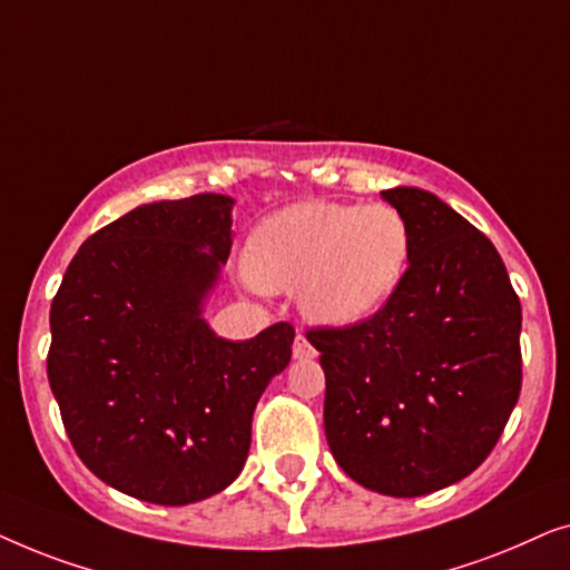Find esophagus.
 Listing matches in <instances>:
<instances>
[{
  "label": "esophagus",
  "instance_id": "obj_1",
  "mask_svg": "<svg viewBox=\"0 0 570 570\" xmlns=\"http://www.w3.org/2000/svg\"><path fill=\"white\" fill-rule=\"evenodd\" d=\"M314 355H316L314 345H311V342L303 337V334H298V337H295V342H293V357H295V361H308V357H314Z\"/></svg>",
  "mask_w": 570,
  "mask_h": 570
}]
</instances>
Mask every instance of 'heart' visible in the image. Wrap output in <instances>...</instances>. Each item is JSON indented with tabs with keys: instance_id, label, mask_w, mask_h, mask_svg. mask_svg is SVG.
I'll list each match as a JSON object with an SVG mask.
<instances>
[{
	"instance_id": "b5f03b06",
	"label": "heart",
	"mask_w": 570,
	"mask_h": 570,
	"mask_svg": "<svg viewBox=\"0 0 570 570\" xmlns=\"http://www.w3.org/2000/svg\"><path fill=\"white\" fill-rule=\"evenodd\" d=\"M410 256V225L400 209L311 199L256 225L244 248V272L259 291H295L311 324L347 330L394 298Z\"/></svg>"
}]
</instances>
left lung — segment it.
<instances>
[{"mask_svg": "<svg viewBox=\"0 0 570 570\" xmlns=\"http://www.w3.org/2000/svg\"><path fill=\"white\" fill-rule=\"evenodd\" d=\"M410 225L400 291L368 322L314 330L324 433L357 485L417 498L464 480L521 392V306L495 246L417 186L381 191Z\"/></svg>", "mask_w": 570, "mask_h": 570, "instance_id": "left-lung-1", "label": "left lung"}]
</instances>
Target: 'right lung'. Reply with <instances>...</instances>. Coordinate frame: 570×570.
Wrapping results in <instances>:
<instances>
[{
    "instance_id": "obj_1",
    "label": "right lung",
    "mask_w": 570,
    "mask_h": 570,
    "mask_svg": "<svg viewBox=\"0 0 570 570\" xmlns=\"http://www.w3.org/2000/svg\"><path fill=\"white\" fill-rule=\"evenodd\" d=\"M225 194L139 205L85 240L51 303L49 384L85 466L139 501L186 505L244 470L254 410L293 326L217 337L205 308L233 244Z\"/></svg>"
}]
</instances>
